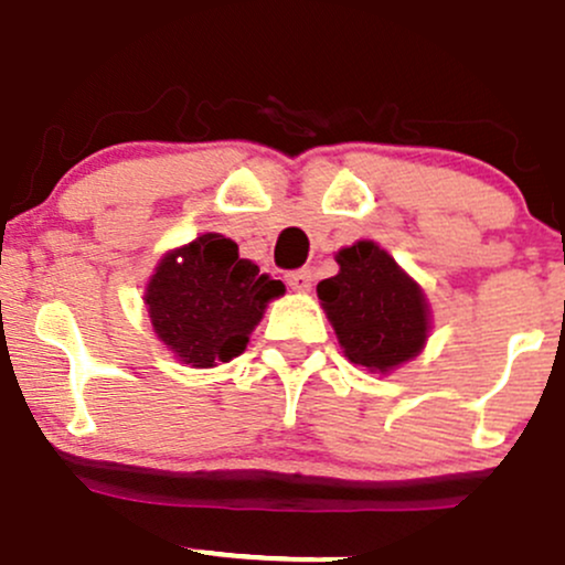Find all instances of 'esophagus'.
Returning <instances> with one entry per match:
<instances>
[{"instance_id":"esophagus-1","label":"esophagus","mask_w":565,"mask_h":565,"mask_svg":"<svg viewBox=\"0 0 565 565\" xmlns=\"http://www.w3.org/2000/svg\"><path fill=\"white\" fill-rule=\"evenodd\" d=\"M285 280H288L290 288L298 290V294H307L311 288V280H315V275H311V269H296V271H288Z\"/></svg>"}]
</instances>
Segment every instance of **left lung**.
Returning <instances> with one entry per match:
<instances>
[{"mask_svg": "<svg viewBox=\"0 0 565 565\" xmlns=\"http://www.w3.org/2000/svg\"><path fill=\"white\" fill-rule=\"evenodd\" d=\"M341 271L317 285L349 362L388 373L413 360L428 338V307L386 250L360 241L335 256Z\"/></svg>", "mask_w": 565, "mask_h": 565, "instance_id": "obj_1", "label": "left lung"}]
</instances>
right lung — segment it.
Here are the masks:
<instances>
[{"label":"right lung","instance_id":"obj_1","mask_svg":"<svg viewBox=\"0 0 565 565\" xmlns=\"http://www.w3.org/2000/svg\"><path fill=\"white\" fill-rule=\"evenodd\" d=\"M282 282L241 258L224 235H201L163 256L148 285L152 330L184 364L214 367L241 356L250 330Z\"/></svg>","mask_w":565,"mask_h":565}]
</instances>
